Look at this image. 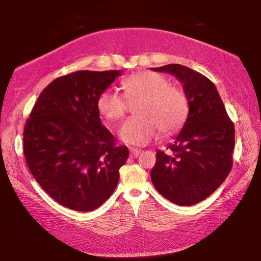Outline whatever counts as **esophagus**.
<instances>
[{"label":"esophagus","instance_id":"obj_1","mask_svg":"<svg viewBox=\"0 0 261 261\" xmlns=\"http://www.w3.org/2000/svg\"><path fill=\"white\" fill-rule=\"evenodd\" d=\"M140 153H141L140 149L134 148V147H130L129 148V155L132 156V158H137V156H139V154H140Z\"/></svg>","mask_w":261,"mask_h":261}]
</instances>
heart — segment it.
<instances>
[{
	"mask_svg": "<svg viewBox=\"0 0 261 261\" xmlns=\"http://www.w3.org/2000/svg\"><path fill=\"white\" fill-rule=\"evenodd\" d=\"M122 92L107 88L97 98V110L108 121L120 120L127 110V99H140L135 106L137 116L129 117L119 128L126 144L144 146L156 138L159 130L170 135L183 126L189 113L188 96L183 89L170 84L162 73L140 71L122 81Z\"/></svg>",
	"mask_w": 261,
	"mask_h": 261,
	"instance_id": "obj_1",
	"label": "heart"
}]
</instances>
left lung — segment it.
I'll return each mask as SVG.
<instances>
[{"label": "left lung", "instance_id": "8db88e82", "mask_svg": "<svg viewBox=\"0 0 261 261\" xmlns=\"http://www.w3.org/2000/svg\"><path fill=\"white\" fill-rule=\"evenodd\" d=\"M152 70L173 74L183 84L189 101L179 134L167 146V152H156L152 183L174 204L194 205L209 197L230 172L234 124L216 87L205 76L179 64Z\"/></svg>", "mask_w": 261, "mask_h": 261}]
</instances>
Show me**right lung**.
I'll return each mask as SVG.
<instances>
[{"label": "right lung", "instance_id": "add662e5", "mask_svg": "<svg viewBox=\"0 0 261 261\" xmlns=\"http://www.w3.org/2000/svg\"><path fill=\"white\" fill-rule=\"evenodd\" d=\"M121 70L76 71L39 96L23 130V153L35 180L66 208L91 212L108 199L127 162V146L101 123L97 98Z\"/></svg>", "mask_w": 261, "mask_h": 261}]
</instances>
